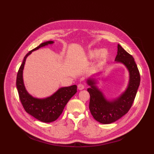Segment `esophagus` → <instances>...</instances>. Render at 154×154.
<instances>
[{"label":"esophagus","mask_w":154,"mask_h":154,"mask_svg":"<svg viewBox=\"0 0 154 154\" xmlns=\"http://www.w3.org/2000/svg\"><path fill=\"white\" fill-rule=\"evenodd\" d=\"M77 87H78V89H79V90H83V89H85V86L84 84L79 83L77 85Z\"/></svg>","instance_id":"esophagus-1"}]
</instances>
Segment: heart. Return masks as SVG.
Instances as JSON below:
<instances>
[{
	"mask_svg": "<svg viewBox=\"0 0 154 154\" xmlns=\"http://www.w3.org/2000/svg\"><path fill=\"white\" fill-rule=\"evenodd\" d=\"M98 54L99 55L98 56L97 60L99 63H103V61L106 60L108 57V52L106 50H103L100 51L99 50H94L89 52V58L91 60H93V59L97 57Z\"/></svg>",
	"mask_w": 154,
	"mask_h": 154,
	"instance_id": "obj_1",
	"label": "heart"
}]
</instances>
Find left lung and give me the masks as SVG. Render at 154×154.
<instances>
[{"instance_id":"1","label":"left lung","mask_w":154,"mask_h":154,"mask_svg":"<svg viewBox=\"0 0 154 154\" xmlns=\"http://www.w3.org/2000/svg\"><path fill=\"white\" fill-rule=\"evenodd\" d=\"M116 63H120L129 72V81L125 91L119 97L108 100L103 93L96 85L97 81L89 78L87 83L90 87L87 91L90 94L89 109L93 118L102 124H110L120 119L128 112L134 100L140 83V75L134 59L118 44Z\"/></svg>"}]
</instances>
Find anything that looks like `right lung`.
<instances>
[{"mask_svg": "<svg viewBox=\"0 0 154 154\" xmlns=\"http://www.w3.org/2000/svg\"><path fill=\"white\" fill-rule=\"evenodd\" d=\"M54 43L53 41L44 42L29 51L24 57L16 77V87L20 100L26 112L38 120L46 123L54 122L61 115L68 101L77 93V85H73L69 87H61L50 97L44 99H38L32 96L26 89L23 80V70L26 60L32 51Z\"/></svg>", "mask_w": 154, "mask_h": 154, "instance_id": "right-lung-1", "label": "right lung"}]
</instances>
